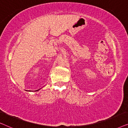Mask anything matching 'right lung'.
Here are the masks:
<instances>
[{
    "instance_id": "right-lung-1",
    "label": "right lung",
    "mask_w": 128,
    "mask_h": 128,
    "mask_svg": "<svg viewBox=\"0 0 128 128\" xmlns=\"http://www.w3.org/2000/svg\"><path fill=\"white\" fill-rule=\"evenodd\" d=\"M39 90H40V89H39ZM39 90H36V91H38Z\"/></svg>"
}]
</instances>
